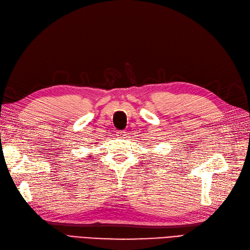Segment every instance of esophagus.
<instances>
[{"instance_id": "1", "label": "esophagus", "mask_w": 250, "mask_h": 250, "mask_svg": "<svg viewBox=\"0 0 250 250\" xmlns=\"http://www.w3.org/2000/svg\"><path fill=\"white\" fill-rule=\"evenodd\" d=\"M125 135H126L125 131H117L116 132V136L118 137V138H125Z\"/></svg>"}]
</instances>
